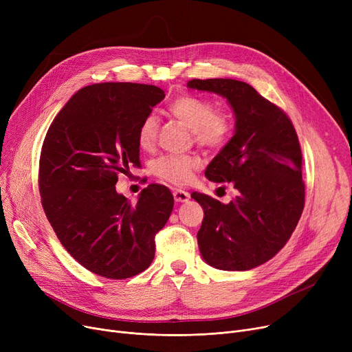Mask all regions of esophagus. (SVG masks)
I'll use <instances>...</instances> for the list:
<instances>
[{
    "label": "esophagus",
    "instance_id": "esophagus-1",
    "mask_svg": "<svg viewBox=\"0 0 352 352\" xmlns=\"http://www.w3.org/2000/svg\"><path fill=\"white\" fill-rule=\"evenodd\" d=\"M173 195H174L175 202H187V201H188V198H190V194H188L187 191L178 190V188H177V190H174Z\"/></svg>",
    "mask_w": 352,
    "mask_h": 352
}]
</instances>
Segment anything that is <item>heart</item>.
Here are the masks:
<instances>
[{"mask_svg": "<svg viewBox=\"0 0 352 352\" xmlns=\"http://www.w3.org/2000/svg\"><path fill=\"white\" fill-rule=\"evenodd\" d=\"M170 113L184 125H187L194 140L208 148L223 145L231 134V120L224 111L214 109L208 100L192 96L177 98L170 105ZM158 133V118L146 116L138 128V145L142 150H151ZM201 160L197 155H164L160 157L153 170L155 175L174 186H187L192 174L199 168Z\"/></svg>", "mask_w": 352, "mask_h": 352, "instance_id": "heart-1", "label": "heart"}]
</instances>
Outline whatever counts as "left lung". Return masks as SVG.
<instances>
[{
    "mask_svg": "<svg viewBox=\"0 0 352 352\" xmlns=\"http://www.w3.org/2000/svg\"><path fill=\"white\" fill-rule=\"evenodd\" d=\"M187 87L226 98L235 118L234 135L208 164L206 177L232 182L238 195L223 204L191 194L204 210L197 234L199 252L217 270L255 268L283 250L304 210L297 133L284 111L247 82L211 78Z\"/></svg>",
    "mask_w": 352,
    "mask_h": 352,
    "instance_id": "obj_1",
    "label": "left lung"
}]
</instances>
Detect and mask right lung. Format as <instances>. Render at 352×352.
Wrapping results in <instances>:
<instances>
[{"label": "right lung", "instance_id": "add662e5", "mask_svg": "<svg viewBox=\"0 0 352 352\" xmlns=\"http://www.w3.org/2000/svg\"><path fill=\"white\" fill-rule=\"evenodd\" d=\"M155 85L102 82L81 88L54 118L40 158V192L51 227L82 267L124 280L151 265L171 191L144 188L133 206L117 174L140 165L138 128L164 100Z\"/></svg>", "mask_w": 352, "mask_h": 352}]
</instances>
